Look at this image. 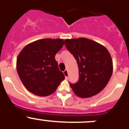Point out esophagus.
I'll return each instance as SVG.
<instances>
[{
    "label": "esophagus",
    "instance_id": "34e87169",
    "mask_svg": "<svg viewBox=\"0 0 129 129\" xmlns=\"http://www.w3.org/2000/svg\"><path fill=\"white\" fill-rule=\"evenodd\" d=\"M63 74H64V76H65L66 78H68V70H64V71L63 72Z\"/></svg>",
    "mask_w": 129,
    "mask_h": 129
}]
</instances>
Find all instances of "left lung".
<instances>
[{
    "mask_svg": "<svg viewBox=\"0 0 129 129\" xmlns=\"http://www.w3.org/2000/svg\"><path fill=\"white\" fill-rule=\"evenodd\" d=\"M79 68V80L70 86L77 96L90 98L100 93L109 83L113 72L112 60L105 46L88 39L64 40Z\"/></svg>",
    "mask_w": 129,
    "mask_h": 129,
    "instance_id": "1",
    "label": "left lung"
}]
</instances>
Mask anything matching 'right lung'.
Listing matches in <instances>:
<instances>
[{
  "label": "right lung",
  "instance_id": "add662e5",
  "mask_svg": "<svg viewBox=\"0 0 129 129\" xmlns=\"http://www.w3.org/2000/svg\"><path fill=\"white\" fill-rule=\"evenodd\" d=\"M64 44L61 39H43L26 45L17 59V70L24 86L35 95L47 96L64 79L55 54Z\"/></svg>",
  "mask_w": 129,
  "mask_h": 129
}]
</instances>
